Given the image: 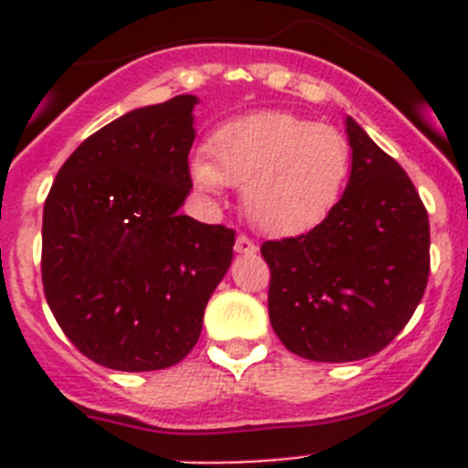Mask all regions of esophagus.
Here are the masks:
<instances>
[{
  "label": "esophagus",
  "mask_w": 468,
  "mask_h": 468,
  "mask_svg": "<svg viewBox=\"0 0 468 468\" xmlns=\"http://www.w3.org/2000/svg\"><path fill=\"white\" fill-rule=\"evenodd\" d=\"M234 250L241 255H253L258 253V243H255L253 239H248L246 234H239L237 243H234Z\"/></svg>",
  "instance_id": "obj_1"
}]
</instances>
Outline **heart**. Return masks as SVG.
<instances>
[{
  "instance_id": "1",
  "label": "heart",
  "mask_w": 468,
  "mask_h": 468,
  "mask_svg": "<svg viewBox=\"0 0 468 468\" xmlns=\"http://www.w3.org/2000/svg\"><path fill=\"white\" fill-rule=\"evenodd\" d=\"M351 150L330 123L291 112H255L227 122L210 138V161L192 164L194 180L218 192L243 187L248 220L264 234H302L333 213L345 192Z\"/></svg>"
}]
</instances>
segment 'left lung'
I'll return each instance as SVG.
<instances>
[{"instance_id": "obj_1", "label": "left lung", "mask_w": 468, "mask_h": 468, "mask_svg": "<svg viewBox=\"0 0 468 468\" xmlns=\"http://www.w3.org/2000/svg\"><path fill=\"white\" fill-rule=\"evenodd\" d=\"M351 176L321 225L264 241L270 321L309 361H361L405 328L429 281V215L408 173L346 117Z\"/></svg>"}]
</instances>
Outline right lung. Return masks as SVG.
Segmentation results:
<instances>
[{
    "label": "right lung",
    "instance_id": "add662e5",
    "mask_svg": "<svg viewBox=\"0 0 468 468\" xmlns=\"http://www.w3.org/2000/svg\"><path fill=\"white\" fill-rule=\"evenodd\" d=\"M197 95L138 107L69 154L44 204L41 281L58 325L90 361L164 370L197 345L234 229L180 213Z\"/></svg>",
    "mask_w": 468,
    "mask_h": 468
}]
</instances>
